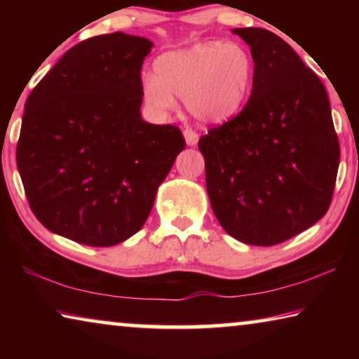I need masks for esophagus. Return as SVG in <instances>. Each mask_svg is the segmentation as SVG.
I'll return each instance as SVG.
<instances>
[{
  "label": "esophagus",
  "instance_id": "34e87169",
  "mask_svg": "<svg viewBox=\"0 0 359 359\" xmlns=\"http://www.w3.org/2000/svg\"><path fill=\"white\" fill-rule=\"evenodd\" d=\"M184 137H185L187 145H190V147H194V145L198 144V139H199L196 133H194L193 130H188V128L184 131Z\"/></svg>",
  "mask_w": 359,
  "mask_h": 359
}]
</instances>
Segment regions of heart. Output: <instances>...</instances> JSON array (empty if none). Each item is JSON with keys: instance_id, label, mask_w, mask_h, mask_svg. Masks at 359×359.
Returning a JSON list of instances; mask_svg holds the SVG:
<instances>
[{"instance_id": "b5f03b06", "label": "heart", "mask_w": 359, "mask_h": 359, "mask_svg": "<svg viewBox=\"0 0 359 359\" xmlns=\"http://www.w3.org/2000/svg\"><path fill=\"white\" fill-rule=\"evenodd\" d=\"M154 74H145L141 90L145 104L155 114L184 98L187 111L208 125H218L239 111L253 79V58L241 42H198L161 53Z\"/></svg>"}]
</instances>
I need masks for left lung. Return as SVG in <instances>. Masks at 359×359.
<instances>
[{
	"mask_svg": "<svg viewBox=\"0 0 359 359\" xmlns=\"http://www.w3.org/2000/svg\"><path fill=\"white\" fill-rule=\"evenodd\" d=\"M250 47L253 87L239 115L198 147L218 223L248 245L271 247L330 209L340 160L325 85L282 38L234 28Z\"/></svg>",
	"mask_w": 359,
	"mask_h": 359,
	"instance_id": "8db88e82",
	"label": "left lung"
}]
</instances>
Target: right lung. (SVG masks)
<instances>
[{"mask_svg": "<svg viewBox=\"0 0 359 359\" xmlns=\"http://www.w3.org/2000/svg\"><path fill=\"white\" fill-rule=\"evenodd\" d=\"M154 42L121 32L79 42L25 102L17 168L44 226L111 247L144 226L185 149L177 126L142 120L141 68Z\"/></svg>", "mask_w": 359, "mask_h": 359, "instance_id": "add662e5", "label": "right lung"}]
</instances>
